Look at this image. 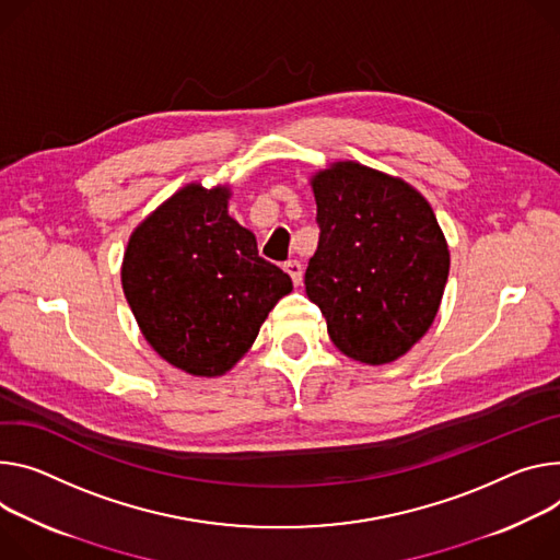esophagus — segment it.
Instances as JSON below:
<instances>
[{"label":"esophagus","mask_w":560,"mask_h":560,"mask_svg":"<svg viewBox=\"0 0 560 560\" xmlns=\"http://www.w3.org/2000/svg\"><path fill=\"white\" fill-rule=\"evenodd\" d=\"M283 270L290 275V279H292V283H294V285H299V283H301V277H303V266H301L299 261H294V259H292V261H288V264L283 266Z\"/></svg>","instance_id":"1"}]
</instances>
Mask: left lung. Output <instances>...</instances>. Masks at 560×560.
Masks as SVG:
<instances>
[{"instance_id": "8db88e82", "label": "left lung", "mask_w": 560, "mask_h": 560, "mask_svg": "<svg viewBox=\"0 0 560 560\" xmlns=\"http://www.w3.org/2000/svg\"><path fill=\"white\" fill-rule=\"evenodd\" d=\"M319 245L306 270L332 343L364 364H388L433 324L448 247L420 191L360 163L313 178Z\"/></svg>"}]
</instances>
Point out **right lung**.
<instances>
[{"instance_id":"right-lung-1","label":"right lung","mask_w":560,"mask_h":560,"mask_svg":"<svg viewBox=\"0 0 560 560\" xmlns=\"http://www.w3.org/2000/svg\"><path fill=\"white\" fill-rule=\"evenodd\" d=\"M228 198L223 187H183L136 228L122 261V290L144 339L200 377L230 371L292 290L228 214Z\"/></svg>"}]
</instances>
